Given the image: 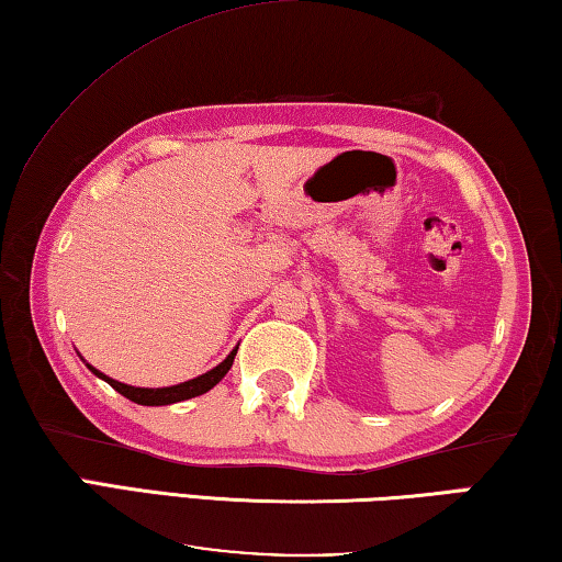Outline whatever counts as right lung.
I'll return each instance as SVG.
<instances>
[{
    "label": "right lung",
    "instance_id": "right-lung-1",
    "mask_svg": "<svg viewBox=\"0 0 562 562\" xmlns=\"http://www.w3.org/2000/svg\"><path fill=\"white\" fill-rule=\"evenodd\" d=\"M235 355H237V347L233 352L227 355L225 360H222L217 368H212L210 372H204V375L194 378V380H187V382H180V385H172V387H135V385H124V382H117L112 378H106L104 372L94 370L92 364H87L89 370L94 372L97 378H102L106 385H112L114 390H117L120 395H124L127 400H132V403L137 405H172V403H182V400H190V397H198V395H204L207 390H212L217 385V382L227 375V370L233 368L235 362Z\"/></svg>",
    "mask_w": 562,
    "mask_h": 562
}]
</instances>
